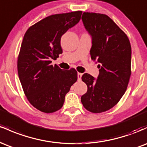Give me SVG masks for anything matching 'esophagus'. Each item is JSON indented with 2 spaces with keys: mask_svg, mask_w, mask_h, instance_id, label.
Segmentation results:
<instances>
[{
  "mask_svg": "<svg viewBox=\"0 0 147 147\" xmlns=\"http://www.w3.org/2000/svg\"><path fill=\"white\" fill-rule=\"evenodd\" d=\"M82 73L81 72H78L77 73V78H78V80L80 81L82 79Z\"/></svg>",
  "mask_w": 147,
  "mask_h": 147,
  "instance_id": "34e87169",
  "label": "esophagus"
}]
</instances>
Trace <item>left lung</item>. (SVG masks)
Here are the masks:
<instances>
[{
    "mask_svg": "<svg viewBox=\"0 0 147 147\" xmlns=\"http://www.w3.org/2000/svg\"><path fill=\"white\" fill-rule=\"evenodd\" d=\"M84 25L92 37L91 59L99 68L97 79L88 73L82 79L88 90L81 97L86 110L104 112L120 100L131 77V47L128 36L106 14L84 12Z\"/></svg>",
    "mask_w": 147,
    "mask_h": 147,
    "instance_id": "1",
    "label": "left lung"
}]
</instances>
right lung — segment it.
<instances>
[{"label": "right lung", "instance_id": "add662e5", "mask_svg": "<svg viewBox=\"0 0 147 147\" xmlns=\"http://www.w3.org/2000/svg\"><path fill=\"white\" fill-rule=\"evenodd\" d=\"M82 11L49 16L25 32L18 57L20 82L34 107L46 113L59 110L65 96L77 80L75 69L63 70L52 65L61 54V38L79 23Z\"/></svg>", "mask_w": 147, "mask_h": 147}]
</instances>
